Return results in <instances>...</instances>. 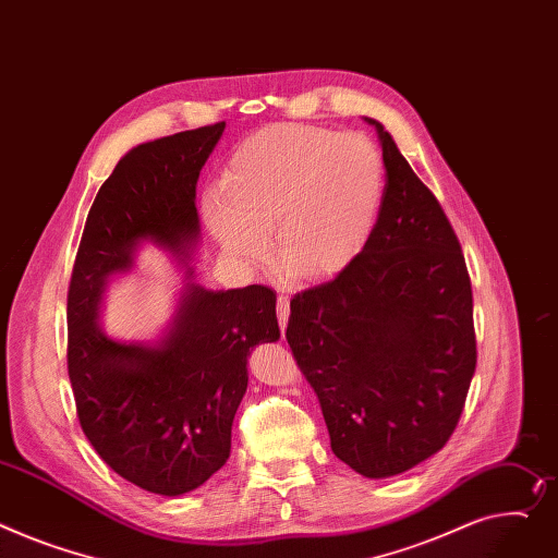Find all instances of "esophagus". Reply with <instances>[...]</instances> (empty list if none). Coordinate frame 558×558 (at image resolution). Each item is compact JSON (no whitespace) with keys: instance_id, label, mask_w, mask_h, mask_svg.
<instances>
[{"instance_id":"obj_1","label":"esophagus","mask_w":558,"mask_h":558,"mask_svg":"<svg viewBox=\"0 0 558 558\" xmlns=\"http://www.w3.org/2000/svg\"><path fill=\"white\" fill-rule=\"evenodd\" d=\"M276 310H278V323H280V329H282V333H284V329H287V320H289V299H287V295H280Z\"/></svg>"}]
</instances>
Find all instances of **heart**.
<instances>
[{"label": "heart", "mask_w": 558, "mask_h": 558, "mask_svg": "<svg viewBox=\"0 0 558 558\" xmlns=\"http://www.w3.org/2000/svg\"><path fill=\"white\" fill-rule=\"evenodd\" d=\"M386 191L377 145L303 123L246 136L229 159L221 191L204 195L206 227L229 257L255 263L274 231L278 265L295 280L343 274L375 233Z\"/></svg>", "instance_id": "b5f03b06"}]
</instances>
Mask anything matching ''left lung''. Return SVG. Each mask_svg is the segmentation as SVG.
Masks as SVG:
<instances>
[{
    "label": "left lung",
    "mask_w": 558,
    "mask_h": 558,
    "mask_svg": "<svg viewBox=\"0 0 558 558\" xmlns=\"http://www.w3.org/2000/svg\"><path fill=\"white\" fill-rule=\"evenodd\" d=\"M377 130L386 191L354 263L291 301L287 343L318 395L331 451L381 480L453 435L475 373L473 295L460 242L435 195Z\"/></svg>",
    "instance_id": "8db88e82"
}]
</instances>
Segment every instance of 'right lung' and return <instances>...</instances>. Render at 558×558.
I'll return each mask as SVG.
<instances>
[{"label":"right lung","mask_w":558,"mask_h":558,"mask_svg":"<svg viewBox=\"0 0 558 558\" xmlns=\"http://www.w3.org/2000/svg\"><path fill=\"white\" fill-rule=\"evenodd\" d=\"M225 128L132 147L92 204L66 295V365L81 426L121 477L168 498L202 487L227 464L248 354L280 339L276 291H213L189 265L202 242L197 179ZM145 243L178 259L184 287L157 342H119L101 329L99 305Z\"/></svg>","instance_id":"right-lung-1"}]
</instances>
